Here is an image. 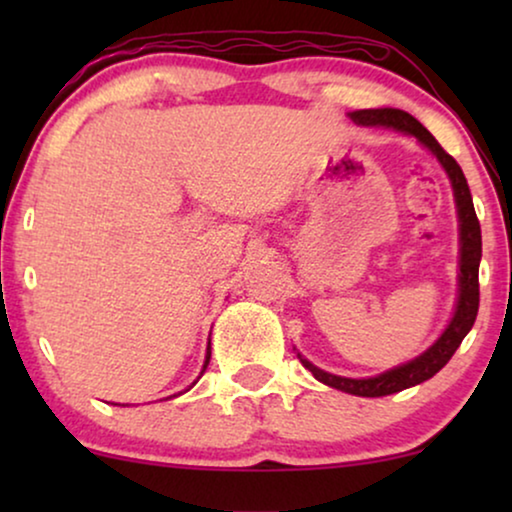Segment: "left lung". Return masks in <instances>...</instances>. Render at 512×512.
I'll list each match as a JSON object with an SVG mask.
<instances>
[{"label":"left lung","instance_id":"1","mask_svg":"<svg viewBox=\"0 0 512 512\" xmlns=\"http://www.w3.org/2000/svg\"><path fill=\"white\" fill-rule=\"evenodd\" d=\"M347 116L352 118L356 125H363V128H389V130L403 132V135L415 137L424 149H429L431 156L436 158L440 167L445 170L447 179H450L452 193H454V207H457V219H459L457 303H454V314L450 324L445 326V331L440 333V338L433 342L426 352L415 356V359L401 363V366L384 370V373L375 377H342V375L326 373V370L317 368L312 361H307L303 354L296 352L300 363H303V366L310 370L319 382H324L326 387L345 391V394H352V396L377 398V396L396 394V391L410 389L415 387V384L431 380V377L452 359V354L457 352L461 340H464L468 331L473 328L475 317H478V305H480L478 270H480V258H482V235H480V221L478 216H475L473 198H471V191H468V181L464 177V172H461L457 160H454L450 153H445L443 146L436 142V137H433L415 116H410L408 111L403 109H391V107L359 109Z\"/></svg>","mask_w":512,"mask_h":512}]
</instances>
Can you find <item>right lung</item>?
<instances>
[{
  "label": "right lung",
  "instance_id": "add662e5",
  "mask_svg": "<svg viewBox=\"0 0 512 512\" xmlns=\"http://www.w3.org/2000/svg\"><path fill=\"white\" fill-rule=\"evenodd\" d=\"M209 345H212V342H209ZM209 345H207V356H205V366H202V373H205V370H207V366H209V356H212V347H209ZM202 373H200V377H202ZM200 377H198V380H200ZM198 380H195V382H198ZM195 382H193V384H195ZM193 384H191V387H193ZM191 387H188V389H191ZM188 389H186V391H188ZM179 394H184V391H179ZM179 394H177V396H179ZM167 398H172V396H167ZM116 405H118V403H116Z\"/></svg>",
  "mask_w": 512,
  "mask_h": 512
}]
</instances>
